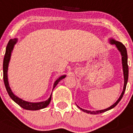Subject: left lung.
I'll return each mask as SVG.
<instances>
[{
	"mask_svg": "<svg viewBox=\"0 0 133 133\" xmlns=\"http://www.w3.org/2000/svg\"><path fill=\"white\" fill-rule=\"evenodd\" d=\"M109 43L112 45H115V47H117V49H118L119 52H120L121 55V61H122V67H123V76H124V86H123V92L121 94V96H119V99L116 101L115 103L111 105L110 107H109L107 109H102V110H97V111H89L86 110V109H84L82 108H80L79 106H78V108H80L82 111H83L84 112H86L87 114H93V115H96V114H99L103 113V112H105L107 111H109L110 109H113L114 108H115L117 105L118 104L119 102L121 101V99H122L124 93H125V89H126L127 84L128 82V78H129V66H128V63H127V49L125 46L122 43L119 42V41H116L114 39L110 38L109 39Z\"/></svg>",
	"mask_w": 133,
	"mask_h": 133,
	"instance_id": "left-lung-1",
	"label": "left lung"
}]
</instances>
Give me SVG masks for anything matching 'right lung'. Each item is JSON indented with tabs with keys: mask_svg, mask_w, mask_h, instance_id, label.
<instances>
[{
	"mask_svg": "<svg viewBox=\"0 0 133 133\" xmlns=\"http://www.w3.org/2000/svg\"><path fill=\"white\" fill-rule=\"evenodd\" d=\"M18 42V38H14V39H11L10 41H8V45L6 48V52H5V55L4 57V61H3V79H4V85H5L6 89L7 92H8V95L10 97H11V99H12L14 102H15L17 104H18L20 107H22L24 109H27V110H32V111H36L39 110V109H43L47 107L49 104L51 102V96L52 93L49 97V99H47L46 101L44 102H27V101L23 100L22 99L19 98V97L16 96L14 93L12 92V90H11L10 87L9 86V82H8V65H9L10 61L11 55H12V53L14 49V45L16 44V43ZM66 77V75H63V76L58 77L57 80L55 81L54 84H53V89L56 87L58 83L61 80Z\"/></svg>",
	"mask_w": 133,
	"mask_h": 133,
	"instance_id": "obj_1",
	"label": "right lung"
}]
</instances>
